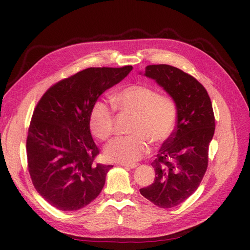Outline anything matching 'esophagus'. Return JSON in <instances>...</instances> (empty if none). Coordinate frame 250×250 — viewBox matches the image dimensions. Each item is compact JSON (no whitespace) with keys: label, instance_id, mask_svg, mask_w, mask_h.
I'll return each instance as SVG.
<instances>
[{"label":"esophagus","instance_id":"esophagus-1","mask_svg":"<svg viewBox=\"0 0 250 250\" xmlns=\"http://www.w3.org/2000/svg\"><path fill=\"white\" fill-rule=\"evenodd\" d=\"M121 167H130V168H135L139 164L137 163H131V164H126V163H120Z\"/></svg>","mask_w":250,"mask_h":250}]
</instances>
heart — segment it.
<instances>
[{"label":"heart","instance_id":"heart-1","mask_svg":"<svg viewBox=\"0 0 250 250\" xmlns=\"http://www.w3.org/2000/svg\"><path fill=\"white\" fill-rule=\"evenodd\" d=\"M115 108L133 116L130 135L111 140L104 149L109 161L134 163L149 150V142L161 145L174 133L178 118L175 100L160 94L155 88L143 83H132L118 90L111 97ZM91 133L101 141L107 140L114 128V111L110 106L98 101L89 115Z\"/></svg>","mask_w":250,"mask_h":250}]
</instances>
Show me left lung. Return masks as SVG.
<instances>
[{"mask_svg":"<svg viewBox=\"0 0 250 250\" xmlns=\"http://www.w3.org/2000/svg\"><path fill=\"white\" fill-rule=\"evenodd\" d=\"M145 76L155 79L175 100L178 118L174 133L151 163L155 180L140 192L155 205L171 208L194 193L204 177L215 133L214 110L203 84L177 67L148 65Z\"/></svg>","mask_w":250,"mask_h":250,"instance_id":"8db88e82","label":"left lung"}]
</instances>
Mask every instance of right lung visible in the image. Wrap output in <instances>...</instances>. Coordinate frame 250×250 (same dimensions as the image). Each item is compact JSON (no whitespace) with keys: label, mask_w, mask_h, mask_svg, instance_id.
<instances>
[{"label":"right lung","mask_w":250,"mask_h":250,"mask_svg":"<svg viewBox=\"0 0 250 250\" xmlns=\"http://www.w3.org/2000/svg\"><path fill=\"white\" fill-rule=\"evenodd\" d=\"M131 71V65L86 68L55 83L37 103L26 137L28 169L37 192L56 208L81 209L102 191L113 166L94 162L100 151L90 110Z\"/></svg>","instance_id":"obj_1"}]
</instances>
